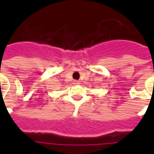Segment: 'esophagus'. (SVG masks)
Masks as SVG:
<instances>
[{"instance_id": "esophagus-1", "label": "esophagus", "mask_w": 154, "mask_h": 154, "mask_svg": "<svg viewBox=\"0 0 154 154\" xmlns=\"http://www.w3.org/2000/svg\"><path fill=\"white\" fill-rule=\"evenodd\" d=\"M73 84H74V85H79L80 82H78V81H73Z\"/></svg>"}]
</instances>
